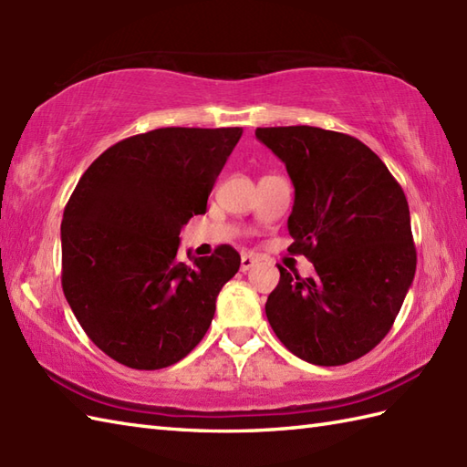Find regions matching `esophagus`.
<instances>
[{
    "mask_svg": "<svg viewBox=\"0 0 467 467\" xmlns=\"http://www.w3.org/2000/svg\"><path fill=\"white\" fill-rule=\"evenodd\" d=\"M254 265H256V256H253V254H243V256H241V271H243V273L251 271Z\"/></svg>",
    "mask_w": 467,
    "mask_h": 467,
    "instance_id": "1",
    "label": "esophagus"
}]
</instances>
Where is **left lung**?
<instances>
[{
	"label": "left lung",
	"instance_id": "8db88e82",
	"mask_svg": "<svg viewBox=\"0 0 467 467\" xmlns=\"http://www.w3.org/2000/svg\"><path fill=\"white\" fill-rule=\"evenodd\" d=\"M295 186L289 253L315 276L279 266L265 311L275 335L313 365L359 359L389 333L413 283L415 253L403 188L369 146L315 126L256 128Z\"/></svg>",
	"mask_w": 467,
	"mask_h": 467
}]
</instances>
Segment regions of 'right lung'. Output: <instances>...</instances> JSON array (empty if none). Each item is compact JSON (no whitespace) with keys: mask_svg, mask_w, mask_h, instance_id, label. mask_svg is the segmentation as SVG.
<instances>
[{"mask_svg":"<svg viewBox=\"0 0 467 467\" xmlns=\"http://www.w3.org/2000/svg\"><path fill=\"white\" fill-rule=\"evenodd\" d=\"M243 128H158L108 148L64 208L62 289L92 343L130 369H162L201 343L241 266L231 244L178 259Z\"/></svg>","mask_w":467,"mask_h":467,"instance_id":"1","label":"right lung"}]
</instances>
